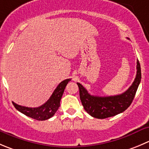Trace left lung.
I'll return each mask as SVG.
<instances>
[{"mask_svg": "<svg viewBox=\"0 0 149 149\" xmlns=\"http://www.w3.org/2000/svg\"><path fill=\"white\" fill-rule=\"evenodd\" d=\"M137 74L133 83L129 89L121 95L114 96L99 97L91 95L87 90L77 83L79 88V95L85 111L92 117L105 119L122 113L132 103L141 80V70L140 63L137 60Z\"/></svg>", "mask_w": 149, "mask_h": 149, "instance_id": "obj_1", "label": "left lung"}]
</instances>
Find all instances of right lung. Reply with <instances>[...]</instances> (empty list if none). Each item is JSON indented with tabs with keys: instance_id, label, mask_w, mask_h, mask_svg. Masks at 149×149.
Segmentation results:
<instances>
[{
	"instance_id": "right-lung-1",
	"label": "right lung",
	"mask_w": 149,
	"mask_h": 149,
	"mask_svg": "<svg viewBox=\"0 0 149 149\" xmlns=\"http://www.w3.org/2000/svg\"><path fill=\"white\" fill-rule=\"evenodd\" d=\"M70 80H71L70 79H65L59 84L49 99L41 106L37 107V108H28V107L17 105L12 102L13 105L15 107L16 109L18 110L19 112L32 119L38 121L47 120L52 117L58 110L65 88Z\"/></svg>"
}]
</instances>
